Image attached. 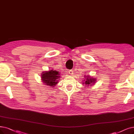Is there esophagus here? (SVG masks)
<instances>
[{"instance_id":"esophagus-1","label":"esophagus","mask_w":134,"mask_h":134,"mask_svg":"<svg viewBox=\"0 0 134 134\" xmlns=\"http://www.w3.org/2000/svg\"><path fill=\"white\" fill-rule=\"evenodd\" d=\"M73 70H69V71H68V72H69V74H70V75H72V74H73Z\"/></svg>"}]
</instances>
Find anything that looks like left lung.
Masks as SVG:
<instances>
[{
  "label": "left lung",
  "instance_id": "8db88e82",
  "mask_svg": "<svg viewBox=\"0 0 134 134\" xmlns=\"http://www.w3.org/2000/svg\"><path fill=\"white\" fill-rule=\"evenodd\" d=\"M96 79L94 78H92V77H90L89 76L86 77V80H85V85H87L88 86L89 85H92V84H91V83H94V81H96Z\"/></svg>",
  "mask_w": 134,
  "mask_h": 134
}]
</instances>
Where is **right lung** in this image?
Segmentation results:
<instances>
[{"label":"right lung","mask_w":134,"mask_h":134,"mask_svg":"<svg viewBox=\"0 0 134 134\" xmlns=\"http://www.w3.org/2000/svg\"><path fill=\"white\" fill-rule=\"evenodd\" d=\"M42 79L45 85L47 86H50L51 87H54L58 83V80H59L60 76L59 72L57 70H50L49 71H46L42 72Z\"/></svg>","instance_id":"1"}]
</instances>
